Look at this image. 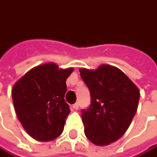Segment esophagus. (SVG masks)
Masks as SVG:
<instances>
[{
    "label": "esophagus",
    "mask_w": 157,
    "mask_h": 157,
    "mask_svg": "<svg viewBox=\"0 0 157 157\" xmlns=\"http://www.w3.org/2000/svg\"><path fill=\"white\" fill-rule=\"evenodd\" d=\"M72 107H73L75 110H77V109L79 108V104L78 103H75V104H74V105L72 106Z\"/></svg>",
    "instance_id": "obj_1"
}]
</instances>
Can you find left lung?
Segmentation results:
<instances>
[{
  "mask_svg": "<svg viewBox=\"0 0 157 157\" xmlns=\"http://www.w3.org/2000/svg\"><path fill=\"white\" fill-rule=\"evenodd\" d=\"M79 71L91 98L89 108L82 110L85 136L97 146L115 142L125 133L137 112L139 89L123 71L109 65Z\"/></svg>",
  "mask_w": 157,
  "mask_h": 157,
  "instance_id": "1",
  "label": "left lung"
}]
</instances>
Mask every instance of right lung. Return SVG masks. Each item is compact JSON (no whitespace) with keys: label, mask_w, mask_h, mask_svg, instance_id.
<instances>
[{"label":"right lung","mask_w":157,"mask_h":157,"mask_svg":"<svg viewBox=\"0 0 157 157\" xmlns=\"http://www.w3.org/2000/svg\"><path fill=\"white\" fill-rule=\"evenodd\" d=\"M74 68L47 63L29 70L11 90L17 119L33 139L46 142L57 139L69 115L65 101L67 79Z\"/></svg>","instance_id":"right-lung-1"}]
</instances>
